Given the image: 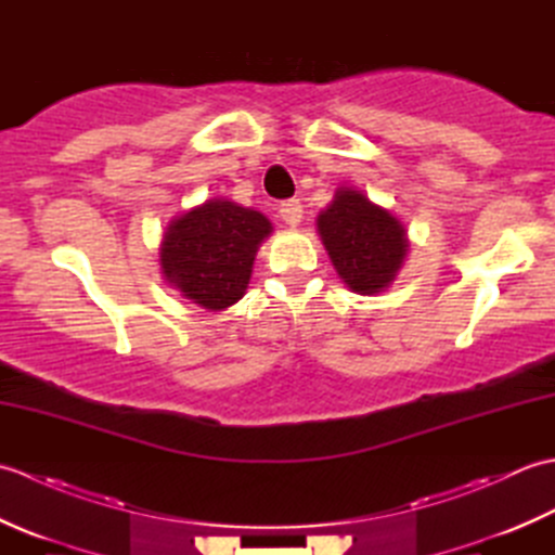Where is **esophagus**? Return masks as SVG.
<instances>
[{
    "label": "esophagus",
    "instance_id": "1",
    "mask_svg": "<svg viewBox=\"0 0 555 555\" xmlns=\"http://www.w3.org/2000/svg\"><path fill=\"white\" fill-rule=\"evenodd\" d=\"M279 217L284 219L288 227H298L302 219V205L298 199H284V203L279 205Z\"/></svg>",
    "mask_w": 555,
    "mask_h": 555
}]
</instances>
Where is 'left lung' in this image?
Returning <instances> with one entry per match:
<instances>
[{"label": "left lung", "mask_w": 555, "mask_h": 555, "mask_svg": "<svg viewBox=\"0 0 555 555\" xmlns=\"http://www.w3.org/2000/svg\"><path fill=\"white\" fill-rule=\"evenodd\" d=\"M317 229L338 276L360 296L388 288L408 253L403 223L352 188L336 191L334 203L317 217Z\"/></svg>", "instance_id": "1"}]
</instances>
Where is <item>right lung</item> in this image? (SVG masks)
Instances as JSON below:
<instances>
[{"mask_svg":"<svg viewBox=\"0 0 555 555\" xmlns=\"http://www.w3.org/2000/svg\"><path fill=\"white\" fill-rule=\"evenodd\" d=\"M271 233L264 215L229 199H207L169 223L162 274L181 296L209 312L227 310L250 284L259 243Z\"/></svg>","mask_w":555,"mask_h":555,"instance_id":"obj_1","label":"right lung"}]
</instances>
